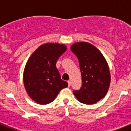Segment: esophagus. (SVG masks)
I'll use <instances>...</instances> for the list:
<instances>
[{"instance_id":"1","label":"esophagus","mask_w":131,"mask_h":131,"mask_svg":"<svg viewBox=\"0 0 131 131\" xmlns=\"http://www.w3.org/2000/svg\"><path fill=\"white\" fill-rule=\"evenodd\" d=\"M68 85H69V87H70L71 85V80H69V81H68Z\"/></svg>"}]
</instances>
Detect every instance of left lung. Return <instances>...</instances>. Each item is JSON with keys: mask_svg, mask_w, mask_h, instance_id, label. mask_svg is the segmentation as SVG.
I'll return each mask as SVG.
<instances>
[{"mask_svg": "<svg viewBox=\"0 0 131 131\" xmlns=\"http://www.w3.org/2000/svg\"><path fill=\"white\" fill-rule=\"evenodd\" d=\"M71 49L78 58L82 80V88L73 90L74 95L82 103H96L105 96L110 88L107 62L101 51L87 42L75 43Z\"/></svg>", "mask_w": 131, "mask_h": 131, "instance_id": "obj_1", "label": "left lung"}]
</instances>
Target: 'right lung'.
<instances>
[{
    "instance_id": "obj_1",
    "label": "right lung",
    "mask_w": 131,
    "mask_h": 131,
    "mask_svg": "<svg viewBox=\"0 0 131 131\" xmlns=\"http://www.w3.org/2000/svg\"><path fill=\"white\" fill-rule=\"evenodd\" d=\"M64 44L47 43L38 47L31 55L24 71V84L28 94L40 105L55 99L68 83L60 78L56 62L66 51Z\"/></svg>"
}]
</instances>
